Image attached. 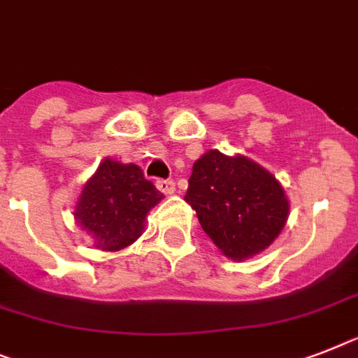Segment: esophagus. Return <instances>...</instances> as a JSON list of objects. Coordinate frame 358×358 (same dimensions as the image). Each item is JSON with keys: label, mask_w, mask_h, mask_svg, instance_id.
Wrapping results in <instances>:
<instances>
[{"label": "esophagus", "mask_w": 358, "mask_h": 358, "mask_svg": "<svg viewBox=\"0 0 358 358\" xmlns=\"http://www.w3.org/2000/svg\"><path fill=\"white\" fill-rule=\"evenodd\" d=\"M156 187L165 194H174V191H176L173 180H156Z\"/></svg>", "instance_id": "1"}]
</instances>
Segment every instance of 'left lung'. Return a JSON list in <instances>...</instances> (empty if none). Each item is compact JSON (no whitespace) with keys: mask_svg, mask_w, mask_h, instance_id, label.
Listing matches in <instances>:
<instances>
[{"mask_svg":"<svg viewBox=\"0 0 358 358\" xmlns=\"http://www.w3.org/2000/svg\"><path fill=\"white\" fill-rule=\"evenodd\" d=\"M185 202L209 239L235 261L268 248L289 217V200L275 176L246 156L219 150L194 162Z\"/></svg>","mask_w":358,"mask_h":358,"instance_id":"1","label":"left lung"}]
</instances>
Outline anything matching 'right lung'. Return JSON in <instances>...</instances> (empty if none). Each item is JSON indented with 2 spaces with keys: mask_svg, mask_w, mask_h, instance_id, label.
Listing matches in <instances>:
<instances>
[{
  "mask_svg": "<svg viewBox=\"0 0 358 358\" xmlns=\"http://www.w3.org/2000/svg\"><path fill=\"white\" fill-rule=\"evenodd\" d=\"M162 199L164 193L145 178L138 165L104 158L84 184L75 220L92 235L97 248L117 252L143 234L145 217Z\"/></svg>",
  "mask_w": 358,
  "mask_h": 358,
  "instance_id": "1",
  "label": "right lung"
}]
</instances>
